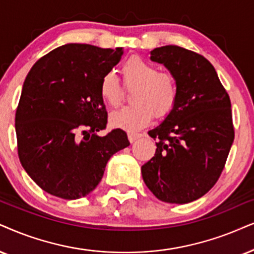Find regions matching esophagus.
Masks as SVG:
<instances>
[{
  "mask_svg": "<svg viewBox=\"0 0 254 254\" xmlns=\"http://www.w3.org/2000/svg\"><path fill=\"white\" fill-rule=\"evenodd\" d=\"M127 137H129L130 142L133 143L134 140L138 139V138L142 137V133H138V132H133V131H130V132H127Z\"/></svg>",
  "mask_w": 254,
  "mask_h": 254,
  "instance_id": "obj_1",
  "label": "esophagus"
}]
</instances>
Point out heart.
Instances as JSON below:
<instances>
[{
    "instance_id": "b5f03b06",
    "label": "heart",
    "mask_w": 254,
    "mask_h": 254,
    "mask_svg": "<svg viewBox=\"0 0 254 254\" xmlns=\"http://www.w3.org/2000/svg\"><path fill=\"white\" fill-rule=\"evenodd\" d=\"M124 85L133 88L130 101L133 104L114 112L110 122L114 127L127 130H138L146 127L156 117L168 116L176 107L179 86L176 76L158 68L140 56L127 59L122 65ZM99 92L105 103L118 108L122 103V86L114 73L102 77Z\"/></svg>"
}]
</instances>
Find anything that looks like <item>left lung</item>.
I'll use <instances>...</instances> for the list:
<instances>
[{
	"mask_svg": "<svg viewBox=\"0 0 254 254\" xmlns=\"http://www.w3.org/2000/svg\"><path fill=\"white\" fill-rule=\"evenodd\" d=\"M176 76L179 96L165 121L149 131L155 156L142 166L144 183L159 200L186 204L207 193L225 168L234 139L230 96L213 65L178 46L151 51Z\"/></svg>",
	"mask_w": 254,
	"mask_h": 254,
	"instance_id": "left-lung-1",
	"label": "left lung"
}]
</instances>
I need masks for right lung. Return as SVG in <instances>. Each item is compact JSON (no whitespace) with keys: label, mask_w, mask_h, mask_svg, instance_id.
Listing matches in <instances>:
<instances>
[{"label":"right lung","mask_w":254,"mask_h":254,"mask_svg":"<svg viewBox=\"0 0 254 254\" xmlns=\"http://www.w3.org/2000/svg\"><path fill=\"white\" fill-rule=\"evenodd\" d=\"M122 55V48L65 44L41 57L25 77L15 115L18 158L48 193L85 197L110 157L130 145L121 129L97 134L108 124L99 84Z\"/></svg>","instance_id":"right-lung-1"}]
</instances>
